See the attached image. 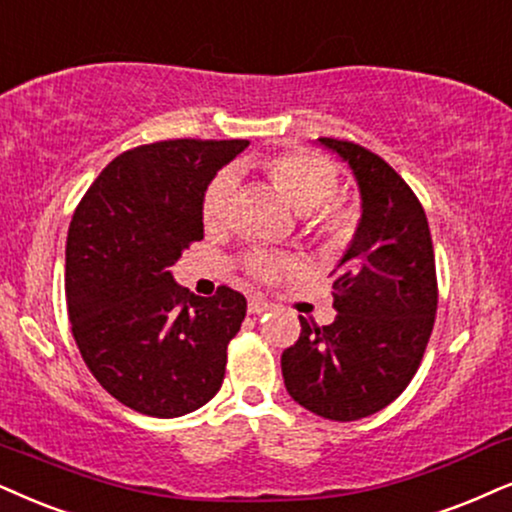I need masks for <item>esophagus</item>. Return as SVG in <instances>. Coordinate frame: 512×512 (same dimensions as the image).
<instances>
[{"label": "esophagus", "mask_w": 512, "mask_h": 512, "mask_svg": "<svg viewBox=\"0 0 512 512\" xmlns=\"http://www.w3.org/2000/svg\"><path fill=\"white\" fill-rule=\"evenodd\" d=\"M271 304L267 300H262V297H250L248 300V312L250 314H262V312H269Z\"/></svg>", "instance_id": "obj_1"}]
</instances>
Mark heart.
Segmentation results:
<instances>
[{"label": "heart", "instance_id": "b5f03b06", "mask_svg": "<svg viewBox=\"0 0 512 512\" xmlns=\"http://www.w3.org/2000/svg\"><path fill=\"white\" fill-rule=\"evenodd\" d=\"M271 186L288 200L300 217H307L309 229L326 248H340L354 229V212L340 205H328L338 191V170L321 155L309 151L281 153L262 165ZM236 191L231 174H219L205 191L203 222L210 229H219L229 217V205ZM290 269V262L257 257L252 271L262 278H274L278 271Z\"/></svg>", "mask_w": 512, "mask_h": 512}]
</instances>
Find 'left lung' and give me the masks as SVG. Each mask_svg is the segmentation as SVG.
Returning <instances> with one entry per match:
<instances>
[{"label": "left lung", "mask_w": 512, "mask_h": 512, "mask_svg": "<svg viewBox=\"0 0 512 512\" xmlns=\"http://www.w3.org/2000/svg\"><path fill=\"white\" fill-rule=\"evenodd\" d=\"M357 181L361 217L335 264L328 326L300 316V340L281 354L297 404L331 420H359L392 404L416 375L437 312L428 217L406 181L357 144L316 139Z\"/></svg>", "instance_id": "obj_1"}]
</instances>
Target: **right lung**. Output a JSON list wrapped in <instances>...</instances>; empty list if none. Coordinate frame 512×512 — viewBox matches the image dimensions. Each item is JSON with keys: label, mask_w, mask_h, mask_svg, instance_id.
Masks as SVG:
<instances>
[{"label": "right lung", "mask_w": 512, "mask_h": 512, "mask_svg": "<svg viewBox=\"0 0 512 512\" xmlns=\"http://www.w3.org/2000/svg\"><path fill=\"white\" fill-rule=\"evenodd\" d=\"M250 141L172 139L108 163L77 205L66 243L68 319L84 364L129 409L177 418L222 387L245 297H198L172 267L203 238V198Z\"/></svg>", "instance_id": "obj_1"}]
</instances>
